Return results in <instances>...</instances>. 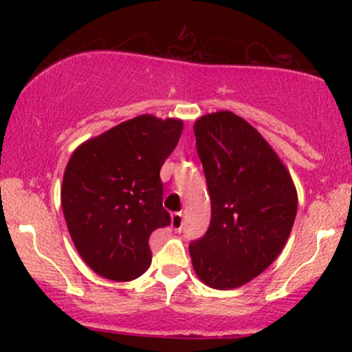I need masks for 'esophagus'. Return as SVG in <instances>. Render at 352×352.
I'll return each instance as SVG.
<instances>
[{"label": "esophagus", "instance_id": "obj_1", "mask_svg": "<svg viewBox=\"0 0 352 352\" xmlns=\"http://www.w3.org/2000/svg\"><path fill=\"white\" fill-rule=\"evenodd\" d=\"M172 228L175 230V232H182V228H184V213H182V212L173 213V215H172Z\"/></svg>", "mask_w": 352, "mask_h": 352}]
</instances>
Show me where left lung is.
<instances>
[{"instance_id": "8db88e82", "label": "left lung", "mask_w": 352, "mask_h": 352, "mask_svg": "<svg viewBox=\"0 0 352 352\" xmlns=\"http://www.w3.org/2000/svg\"><path fill=\"white\" fill-rule=\"evenodd\" d=\"M212 218L190 243L195 273L232 289L263 273L292 233L298 195L288 170L256 129L228 111L195 122Z\"/></svg>"}]
</instances>
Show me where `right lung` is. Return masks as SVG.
Instances as JSON below:
<instances>
[{"label": "right lung", "mask_w": 352, "mask_h": 352, "mask_svg": "<svg viewBox=\"0 0 352 352\" xmlns=\"http://www.w3.org/2000/svg\"><path fill=\"white\" fill-rule=\"evenodd\" d=\"M184 124L139 116L76 148L60 204L72 241L100 276L131 281L152 261L148 238L170 225L160 168Z\"/></svg>", "instance_id": "1"}]
</instances>
